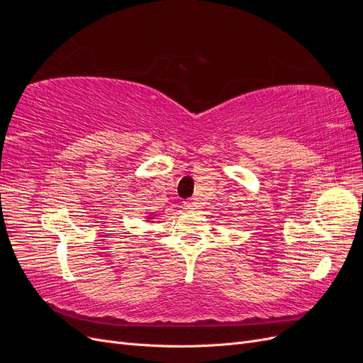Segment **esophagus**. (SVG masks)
<instances>
[{
    "label": "esophagus",
    "mask_w": 363,
    "mask_h": 363,
    "mask_svg": "<svg viewBox=\"0 0 363 363\" xmlns=\"http://www.w3.org/2000/svg\"><path fill=\"white\" fill-rule=\"evenodd\" d=\"M184 207L188 208V211H194V208H196V201H195L194 199L186 200V201H184Z\"/></svg>",
    "instance_id": "1"
}]
</instances>
